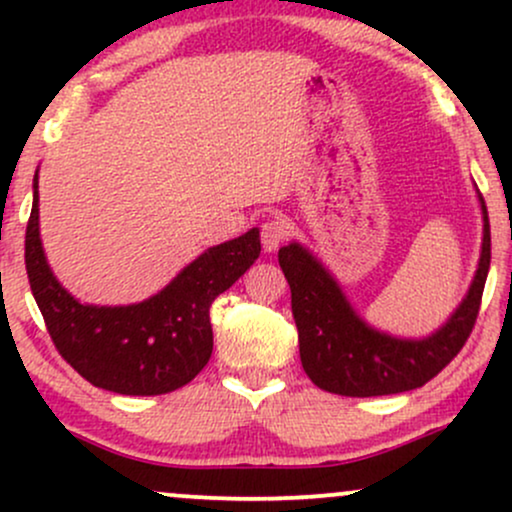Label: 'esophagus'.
Returning a JSON list of instances; mask_svg holds the SVG:
<instances>
[{"label": "esophagus", "instance_id": "obj_1", "mask_svg": "<svg viewBox=\"0 0 512 512\" xmlns=\"http://www.w3.org/2000/svg\"><path fill=\"white\" fill-rule=\"evenodd\" d=\"M260 233H262V248L267 252H272L279 248L281 243H284L286 236H289V223L281 219V216H272V219H267L262 223Z\"/></svg>", "mask_w": 512, "mask_h": 512}]
</instances>
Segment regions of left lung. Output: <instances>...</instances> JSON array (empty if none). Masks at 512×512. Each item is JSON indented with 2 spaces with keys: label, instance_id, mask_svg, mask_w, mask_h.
I'll use <instances>...</instances> for the list:
<instances>
[{
  "label": "left lung",
  "instance_id": "left-lung-1",
  "mask_svg": "<svg viewBox=\"0 0 512 512\" xmlns=\"http://www.w3.org/2000/svg\"><path fill=\"white\" fill-rule=\"evenodd\" d=\"M481 209L484 243L472 289L445 327L419 342L387 337L368 327L330 272L298 243L279 250V264L291 286L303 370L320 390L344 397L397 395L426 385L460 354L477 322L491 264V228L484 199Z\"/></svg>",
  "mask_w": 512,
  "mask_h": 512
}]
</instances>
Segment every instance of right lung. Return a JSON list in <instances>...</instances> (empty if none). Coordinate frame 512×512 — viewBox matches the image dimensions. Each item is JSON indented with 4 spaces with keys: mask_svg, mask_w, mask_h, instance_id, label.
<instances>
[{
    "mask_svg": "<svg viewBox=\"0 0 512 512\" xmlns=\"http://www.w3.org/2000/svg\"><path fill=\"white\" fill-rule=\"evenodd\" d=\"M26 226V272L52 344L88 383L117 395H166L187 385L214 349L209 308L260 257V231L209 248L149 301L84 305L57 284L38 233V175Z\"/></svg>",
    "mask_w": 512,
    "mask_h": 512,
    "instance_id": "right-lung-1",
    "label": "right lung"
}]
</instances>
